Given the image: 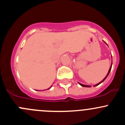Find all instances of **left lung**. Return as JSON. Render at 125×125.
Here are the masks:
<instances>
[{"instance_id":"obj_1","label":"left lung","mask_w":125,"mask_h":125,"mask_svg":"<svg viewBox=\"0 0 125 125\" xmlns=\"http://www.w3.org/2000/svg\"><path fill=\"white\" fill-rule=\"evenodd\" d=\"M112 64H113V63H112V64H111V67H110V70H109V71H108V74H106V76H105V78H104V79H103V80L101 82H100L99 83H97V84H96V85H94V87H95V86H97V85H99L100 83H101L102 82H104V81L105 80V79H106V78H107V76H108V74H109V73H110V71H111V67H112ZM79 84L81 85L82 86V87H91V85H87L82 84V83H79Z\"/></svg>"}]
</instances>
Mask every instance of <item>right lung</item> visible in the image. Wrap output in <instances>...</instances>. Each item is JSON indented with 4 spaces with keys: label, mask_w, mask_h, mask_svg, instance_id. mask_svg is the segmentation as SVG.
Masks as SVG:
<instances>
[{
    "label": "right lung",
    "mask_w": 125,
    "mask_h": 125,
    "mask_svg": "<svg viewBox=\"0 0 125 125\" xmlns=\"http://www.w3.org/2000/svg\"><path fill=\"white\" fill-rule=\"evenodd\" d=\"M51 87H52V86H51ZM51 87H50V88H49L48 89H50V88H51Z\"/></svg>",
    "instance_id": "right-lung-1"
}]
</instances>
